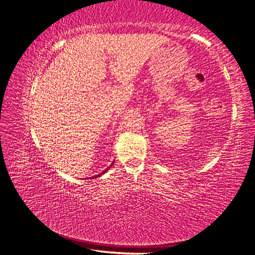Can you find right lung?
Masks as SVG:
<instances>
[{"label": "right lung", "instance_id": "1", "mask_svg": "<svg viewBox=\"0 0 255 255\" xmlns=\"http://www.w3.org/2000/svg\"><path fill=\"white\" fill-rule=\"evenodd\" d=\"M113 164H114V163H112V165H111V166H110L109 168H107V169H105V170H104V171H102V172H101V173H100V174H97L96 176H92V177H91V179H95V177H98V176H101L102 174H104V173H105V172H106L107 170H109V169H110V168H111V167L113 166Z\"/></svg>", "mask_w": 255, "mask_h": 255}]
</instances>
